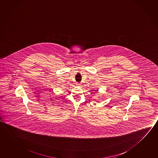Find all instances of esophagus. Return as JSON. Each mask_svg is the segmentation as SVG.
<instances>
[{"label": "esophagus", "instance_id": "1", "mask_svg": "<svg viewBox=\"0 0 158 158\" xmlns=\"http://www.w3.org/2000/svg\"><path fill=\"white\" fill-rule=\"evenodd\" d=\"M78 84V85H79V84Z\"/></svg>", "mask_w": 158, "mask_h": 158}]
</instances>
